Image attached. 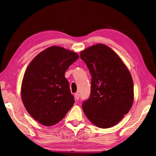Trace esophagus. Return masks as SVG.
<instances>
[{
    "label": "esophagus",
    "mask_w": 156,
    "mask_h": 156,
    "mask_svg": "<svg viewBox=\"0 0 156 156\" xmlns=\"http://www.w3.org/2000/svg\"><path fill=\"white\" fill-rule=\"evenodd\" d=\"M74 98H75V99H76V100H79V98H80V94H78V93L75 94V95H74Z\"/></svg>",
    "instance_id": "34e87169"
}]
</instances>
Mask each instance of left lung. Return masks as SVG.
<instances>
[{
  "instance_id": "left-lung-1",
  "label": "left lung",
  "mask_w": 156,
  "mask_h": 156,
  "mask_svg": "<svg viewBox=\"0 0 156 156\" xmlns=\"http://www.w3.org/2000/svg\"><path fill=\"white\" fill-rule=\"evenodd\" d=\"M91 75V94L83 103L88 119L100 128L115 125L133 102V83L127 67L116 53L103 44L80 52Z\"/></svg>"
}]
</instances>
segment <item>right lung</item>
<instances>
[{"label": "right lung", "mask_w": 156, "mask_h": 156, "mask_svg": "<svg viewBox=\"0 0 156 156\" xmlns=\"http://www.w3.org/2000/svg\"><path fill=\"white\" fill-rule=\"evenodd\" d=\"M78 58L75 52L52 46L37 55L27 67L21 98L27 112L41 125H56L74 104L65 73Z\"/></svg>", "instance_id": "add662e5"}]
</instances>
